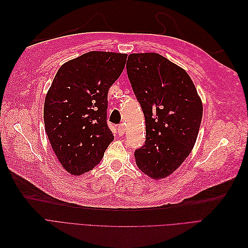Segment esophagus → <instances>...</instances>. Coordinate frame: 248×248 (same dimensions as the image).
I'll return each instance as SVG.
<instances>
[{
  "instance_id": "esophagus-1",
  "label": "esophagus",
  "mask_w": 248,
  "mask_h": 248,
  "mask_svg": "<svg viewBox=\"0 0 248 248\" xmlns=\"http://www.w3.org/2000/svg\"><path fill=\"white\" fill-rule=\"evenodd\" d=\"M117 130H118V134H119V136H123L124 132H125V126H124L123 124H120V125L118 126Z\"/></svg>"
}]
</instances>
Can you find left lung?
Instances as JSON below:
<instances>
[{
	"label": "left lung",
	"instance_id": "1",
	"mask_svg": "<svg viewBox=\"0 0 248 248\" xmlns=\"http://www.w3.org/2000/svg\"><path fill=\"white\" fill-rule=\"evenodd\" d=\"M126 70L146 122V140L134 151L136 162L152 179L166 178L191 152L202 101L187 72L155 52L129 55Z\"/></svg>",
	"mask_w": 248,
	"mask_h": 248
}]
</instances>
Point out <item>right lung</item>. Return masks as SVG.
Masks as SVG:
<instances>
[{
  "instance_id": "right-lung-1",
  "label": "right lung",
  "mask_w": 248,
  "mask_h": 248,
  "mask_svg": "<svg viewBox=\"0 0 248 248\" xmlns=\"http://www.w3.org/2000/svg\"><path fill=\"white\" fill-rule=\"evenodd\" d=\"M127 55L90 51L60 67L44 102L46 131L59 161L72 175L98 164L114 140L107 122L108 93Z\"/></svg>"
}]
</instances>
